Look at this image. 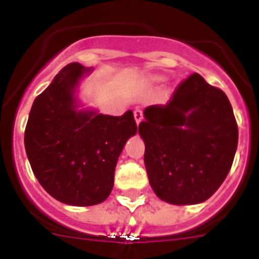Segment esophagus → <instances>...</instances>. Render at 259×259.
Segmentation results:
<instances>
[{"label":"esophagus","instance_id":"esophagus-1","mask_svg":"<svg viewBox=\"0 0 259 259\" xmlns=\"http://www.w3.org/2000/svg\"><path fill=\"white\" fill-rule=\"evenodd\" d=\"M134 116H135L136 124H139L140 121L143 120V113H142V111H139V109H136V111L134 112Z\"/></svg>","mask_w":259,"mask_h":259}]
</instances>
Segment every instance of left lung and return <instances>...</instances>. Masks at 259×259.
<instances>
[{
    "label": "left lung",
    "instance_id": "1",
    "mask_svg": "<svg viewBox=\"0 0 259 259\" xmlns=\"http://www.w3.org/2000/svg\"><path fill=\"white\" fill-rule=\"evenodd\" d=\"M139 134L152 190L177 205L211 197L227 177L238 146L227 96L197 73L184 79L165 105L144 109Z\"/></svg>",
    "mask_w": 259,
    "mask_h": 259
}]
</instances>
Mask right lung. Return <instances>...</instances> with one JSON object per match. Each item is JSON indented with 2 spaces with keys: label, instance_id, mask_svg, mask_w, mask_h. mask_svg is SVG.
<instances>
[{
  "label": "right lung",
  "instance_id": "right-lung-1",
  "mask_svg": "<svg viewBox=\"0 0 259 259\" xmlns=\"http://www.w3.org/2000/svg\"><path fill=\"white\" fill-rule=\"evenodd\" d=\"M88 71L77 62L65 66L35 98L24 135L40 185L58 201L77 206L109 196L120 152L138 131L132 111L123 116L77 111L74 90Z\"/></svg>",
  "mask_w": 259,
  "mask_h": 259
}]
</instances>
